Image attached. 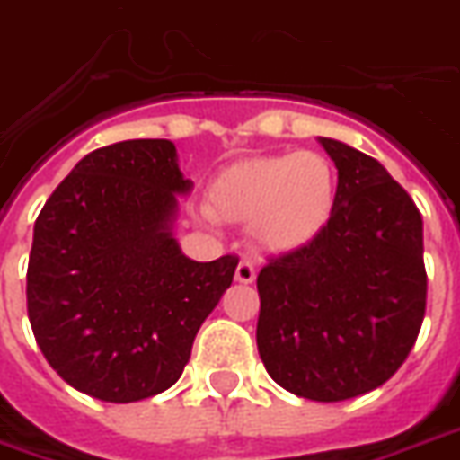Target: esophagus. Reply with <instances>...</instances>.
I'll list each match as a JSON object with an SVG mask.
<instances>
[{"instance_id": "1", "label": "esophagus", "mask_w": 460, "mask_h": 460, "mask_svg": "<svg viewBox=\"0 0 460 460\" xmlns=\"http://www.w3.org/2000/svg\"><path fill=\"white\" fill-rule=\"evenodd\" d=\"M254 277H257V270H254V264L250 262V260H243V262L237 264L234 279L240 281V284H252Z\"/></svg>"}]
</instances>
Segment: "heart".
I'll return each mask as SVG.
<instances>
[{
	"label": "heart",
	"instance_id": "b5f03b06",
	"mask_svg": "<svg viewBox=\"0 0 460 460\" xmlns=\"http://www.w3.org/2000/svg\"><path fill=\"white\" fill-rule=\"evenodd\" d=\"M338 173L318 152H287L240 161L210 183V213L250 223L257 247L287 254L306 247L333 216Z\"/></svg>",
	"mask_w": 460,
	"mask_h": 460
}]
</instances>
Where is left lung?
I'll return each instance as SVG.
<instances>
[{"label":"left lung","mask_w":460,"mask_h":460,"mask_svg":"<svg viewBox=\"0 0 460 460\" xmlns=\"http://www.w3.org/2000/svg\"><path fill=\"white\" fill-rule=\"evenodd\" d=\"M338 169L333 216L257 277V350L271 380L316 402H343L400 370L427 308L424 227L380 161L328 137Z\"/></svg>","instance_id":"1"}]
</instances>
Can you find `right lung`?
<instances>
[{
  "instance_id": "right-lung-1",
  "label": "right lung",
  "mask_w": 460,
  "mask_h": 460,
  "mask_svg": "<svg viewBox=\"0 0 460 460\" xmlns=\"http://www.w3.org/2000/svg\"><path fill=\"white\" fill-rule=\"evenodd\" d=\"M183 179L169 139L90 152L33 226L26 306L36 343L70 387L102 402L169 390L237 257L196 262L173 237Z\"/></svg>"
}]
</instances>
